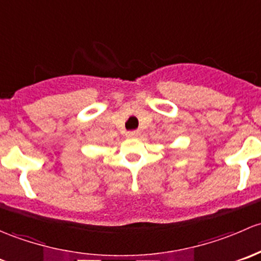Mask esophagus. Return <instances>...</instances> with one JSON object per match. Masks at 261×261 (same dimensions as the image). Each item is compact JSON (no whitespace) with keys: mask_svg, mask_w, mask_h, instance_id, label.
Instances as JSON below:
<instances>
[{"mask_svg":"<svg viewBox=\"0 0 261 261\" xmlns=\"http://www.w3.org/2000/svg\"><path fill=\"white\" fill-rule=\"evenodd\" d=\"M139 134H141V132L139 130H129V132H127V134H125V136H127L128 138H136V137H138Z\"/></svg>","mask_w":261,"mask_h":261,"instance_id":"34e87169","label":"esophagus"}]
</instances>
